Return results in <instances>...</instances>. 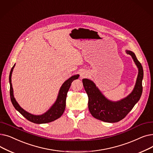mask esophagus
<instances>
[{
	"mask_svg": "<svg viewBox=\"0 0 153 153\" xmlns=\"http://www.w3.org/2000/svg\"><path fill=\"white\" fill-rule=\"evenodd\" d=\"M84 75H85V74H84V73H81V77H84L85 76Z\"/></svg>",
	"mask_w": 153,
	"mask_h": 153,
	"instance_id": "esophagus-1",
	"label": "esophagus"
}]
</instances>
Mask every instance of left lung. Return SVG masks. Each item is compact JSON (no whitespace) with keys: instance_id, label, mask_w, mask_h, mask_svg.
Listing matches in <instances>:
<instances>
[{"instance_id":"obj_1","label":"left lung","mask_w":153,"mask_h":153,"mask_svg":"<svg viewBox=\"0 0 153 153\" xmlns=\"http://www.w3.org/2000/svg\"><path fill=\"white\" fill-rule=\"evenodd\" d=\"M126 52L131 56L138 68V74L134 89L126 97L117 102L109 100L102 94L94 82L88 79H82L84 89L89 98V110L94 118L101 121L115 123L122 120L132 110L141 96L143 78V67L133 52L128 50H126Z\"/></svg>"}]
</instances>
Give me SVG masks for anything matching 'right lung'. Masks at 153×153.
<instances>
[{"label":"right lung","mask_w":153,"mask_h":153,"mask_svg":"<svg viewBox=\"0 0 153 153\" xmlns=\"http://www.w3.org/2000/svg\"><path fill=\"white\" fill-rule=\"evenodd\" d=\"M15 64H14L12 68L11 69L10 75H9V82H10V95L11 102L13 104L15 108L18 111L27 118L30 122H33L37 124H42V123H50L53 121H54L56 119L59 118L61 117L62 114L64 113V110L66 108V100L67 97V93L69 89L70 86L71 85L72 82L75 79L79 78V75H74L71 77L63 83L62 86L60 88V90L58 95V98L56 99L55 103L52 105V107L48 110L44 114L40 115H34L31 114L25 110H23L20 105L16 101L15 99L13 96V91L12 85V74L13 69L15 67Z\"/></svg>","instance_id":"right-lung-1"}]
</instances>
